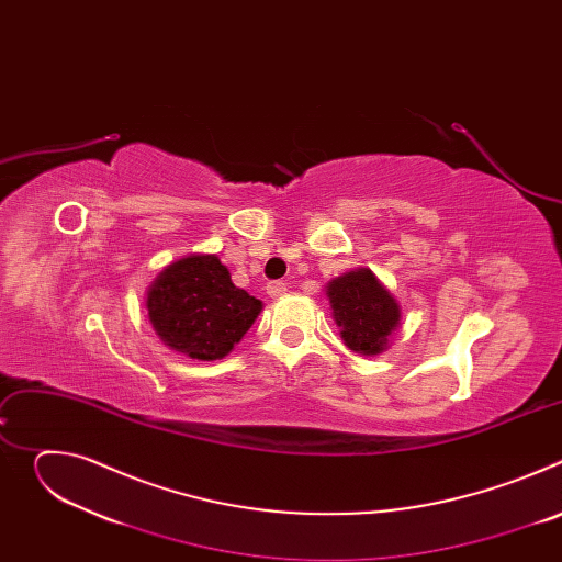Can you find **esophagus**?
I'll return each instance as SVG.
<instances>
[{"label":"esophagus","mask_w":562,"mask_h":562,"mask_svg":"<svg viewBox=\"0 0 562 562\" xmlns=\"http://www.w3.org/2000/svg\"><path fill=\"white\" fill-rule=\"evenodd\" d=\"M284 291H286V282H282V280H273V282L267 284V293L271 297H280Z\"/></svg>","instance_id":"34e87169"}]
</instances>
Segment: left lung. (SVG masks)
Masks as SVG:
<instances>
[{
    "label": "left lung",
    "instance_id": "left-lung-1",
    "mask_svg": "<svg viewBox=\"0 0 562 562\" xmlns=\"http://www.w3.org/2000/svg\"><path fill=\"white\" fill-rule=\"evenodd\" d=\"M345 345L362 356L382 353L397 327L400 306L369 269L349 271L327 286Z\"/></svg>",
    "mask_w": 562,
    "mask_h": 562
}]
</instances>
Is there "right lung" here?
I'll list each match as a JSON object with an SVG mask.
<instances>
[{
	"instance_id": "add662e5",
	"label": "right lung",
	"mask_w": 562,
	"mask_h": 562,
	"mask_svg": "<svg viewBox=\"0 0 562 562\" xmlns=\"http://www.w3.org/2000/svg\"><path fill=\"white\" fill-rule=\"evenodd\" d=\"M148 319L167 347L193 360H222L256 323L262 302L237 289L217 256L169 265L146 293Z\"/></svg>"
}]
</instances>
